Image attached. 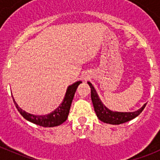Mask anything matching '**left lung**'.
I'll list each match as a JSON object with an SVG mask.
<instances>
[{
	"label": "left lung",
	"mask_w": 160,
	"mask_h": 160,
	"mask_svg": "<svg viewBox=\"0 0 160 160\" xmlns=\"http://www.w3.org/2000/svg\"><path fill=\"white\" fill-rule=\"evenodd\" d=\"M88 84L90 87V93H91V100H92L93 106H94V111H95L97 117L102 122L106 123L113 124V125H118V124L124 123L130 120L135 118L138 114L143 111L146 107L147 103H145L139 110L135 112H116L111 111L108 108L103 105L101 100L98 96L92 84L88 82Z\"/></svg>",
	"instance_id": "obj_1"
}]
</instances>
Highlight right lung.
Segmentation results:
<instances>
[{"label":"right lung","mask_w":160,"mask_h":160,"mask_svg":"<svg viewBox=\"0 0 160 160\" xmlns=\"http://www.w3.org/2000/svg\"><path fill=\"white\" fill-rule=\"evenodd\" d=\"M81 82V81L73 83V85L68 87L62 103L54 111L49 114H46V115H33V114H30L29 113L25 112V111H23L22 109L18 107L13 98L12 99H13V102L16 106L18 111L25 119L32 122V123L41 126V127L53 128V127L61 125L67 119L73 96L76 92L77 87Z\"/></svg>","instance_id":"right-lung-1"}]
</instances>
